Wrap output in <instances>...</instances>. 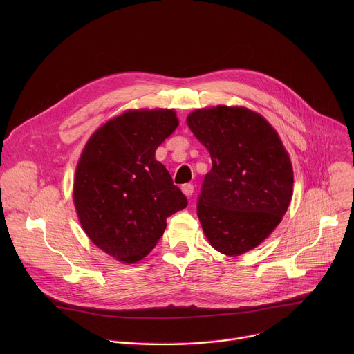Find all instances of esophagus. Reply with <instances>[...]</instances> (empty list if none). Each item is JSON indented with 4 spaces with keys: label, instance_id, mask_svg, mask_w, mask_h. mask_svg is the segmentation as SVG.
Listing matches in <instances>:
<instances>
[{
    "label": "esophagus",
    "instance_id": "1",
    "mask_svg": "<svg viewBox=\"0 0 354 354\" xmlns=\"http://www.w3.org/2000/svg\"><path fill=\"white\" fill-rule=\"evenodd\" d=\"M182 192L187 196V197H190L192 194H193V185L192 183H185V185H182Z\"/></svg>",
    "mask_w": 354,
    "mask_h": 354
}]
</instances>
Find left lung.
Segmentation results:
<instances>
[{"instance_id":"left-lung-1","label":"left lung","mask_w":354,"mask_h":354,"mask_svg":"<svg viewBox=\"0 0 354 354\" xmlns=\"http://www.w3.org/2000/svg\"><path fill=\"white\" fill-rule=\"evenodd\" d=\"M212 156L197 216L212 246L236 257L279 225L292 194V168L276 130L246 108L197 109L187 116Z\"/></svg>"}]
</instances>
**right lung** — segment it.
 I'll list each match as a JSON object with an SVG mask.
<instances>
[{"label":"right lung","instance_id":"obj_1","mask_svg":"<svg viewBox=\"0 0 354 354\" xmlns=\"http://www.w3.org/2000/svg\"><path fill=\"white\" fill-rule=\"evenodd\" d=\"M179 122L174 111H129L86 142L74 179V205L89 239L126 263L142 259L187 206L156 149Z\"/></svg>","mask_w":354,"mask_h":354}]
</instances>
